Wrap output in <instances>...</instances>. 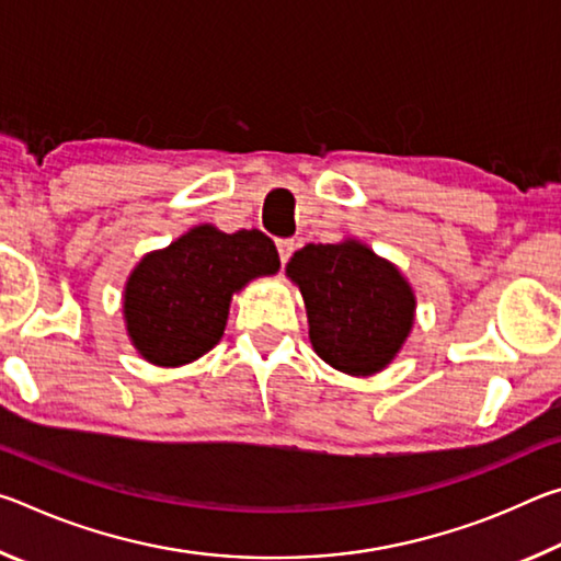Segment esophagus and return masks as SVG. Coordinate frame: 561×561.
Here are the masks:
<instances>
[{
  "instance_id": "obj_1",
  "label": "esophagus",
  "mask_w": 561,
  "mask_h": 561,
  "mask_svg": "<svg viewBox=\"0 0 561 561\" xmlns=\"http://www.w3.org/2000/svg\"><path fill=\"white\" fill-rule=\"evenodd\" d=\"M294 250H297V244H294V240H277V252H279V262H282V267L291 260Z\"/></svg>"
}]
</instances>
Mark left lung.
Returning <instances> with one entry per match:
<instances>
[{
	"instance_id": "8db88e82",
	"label": "left lung",
	"mask_w": 561,
	"mask_h": 561,
	"mask_svg": "<svg viewBox=\"0 0 561 561\" xmlns=\"http://www.w3.org/2000/svg\"><path fill=\"white\" fill-rule=\"evenodd\" d=\"M287 274L299 284L317 354L339 371H381L408 336L415 299L393 264L358 242L307 244Z\"/></svg>"
}]
</instances>
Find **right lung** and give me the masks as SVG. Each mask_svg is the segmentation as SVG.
<instances>
[{"mask_svg":"<svg viewBox=\"0 0 561 561\" xmlns=\"http://www.w3.org/2000/svg\"><path fill=\"white\" fill-rule=\"evenodd\" d=\"M277 270V247L260 230L195 227L133 270L123 307L133 346L158 366L201 358L222 336L232 294Z\"/></svg>","mask_w":561,"mask_h":561,"instance_id":"add662e5","label":"right lung"}]
</instances>
